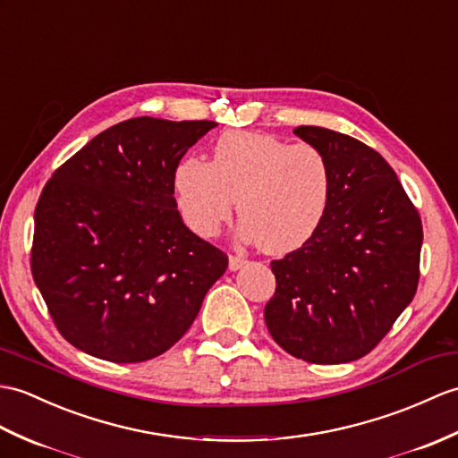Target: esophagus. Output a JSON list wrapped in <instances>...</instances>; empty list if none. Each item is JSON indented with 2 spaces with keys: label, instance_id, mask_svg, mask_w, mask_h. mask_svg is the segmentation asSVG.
Segmentation results:
<instances>
[{
  "label": "esophagus",
  "instance_id": "1",
  "mask_svg": "<svg viewBox=\"0 0 458 458\" xmlns=\"http://www.w3.org/2000/svg\"><path fill=\"white\" fill-rule=\"evenodd\" d=\"M243 265H246V258H242V255H230V259H228L230 271H238L243 267Z\"/></svg>",
  "mask_w": 458,
  "mask_h": 458
}]
</instances>
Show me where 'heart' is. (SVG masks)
<instances>
[{
    "instance_id": "heart-1",
    "label": "heart",
    "mask_w": 458,
    "mask_h": 458,
    "mask_svg": "<svg viewBox=\"0 0 458 458\" xmlns=\"http://www.w3.org/2000/svg\"><path fill=\"white\" fill-rule=\"evenodd\" d=\"M177 207L199 236H215L238 200L240 236L271 255L304 246L322 226L332 199V167L312 144L259 132H226L210 164L181 159L174 174Z\"/></svg>"
}]
</instances>
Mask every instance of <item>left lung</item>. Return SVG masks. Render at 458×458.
Segmentation results:
<instances>
[{
	"label": "left lung",
	"instance_id": "8db88e82",
	"mask_svg": "<svg viewBox=\"0 0 458 458\" xmlns=\"http://www.w3.org/2000/svg\"><path fill=\"white\" fill-rule=\"evenodd\" d=\"M327 156L332 199L304 246L271 261L265 324L286 353L337 365L367 355L418 289L421 218L373 148L322 126H296Z\"/></svg>",
	"mask_w": 458,
	"mask_h": 458
}]
</instances>
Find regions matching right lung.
Masks as SVG:
<instances>
[{
	"instance_id": "1",
	"label": "right lung",
	"mask_w": 458,
	"mask_h": 458,
	"mask_svg": "<svg viewBox=\"0 0 458 458\" xmlns=\"http://www.w3.org/2000/svg\"><path fill=\"white\" fill-rule=\"evenodd\" d=\"M216 123L136 116L60 165L35 210L30 269L58 332L80 351L140 363L175 345L228 258L177 210L181 157Z\"/></svg>"
}]
</instances>
